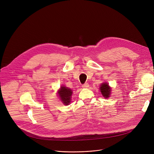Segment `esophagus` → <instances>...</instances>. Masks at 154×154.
I'll return each instance as SVG.
<instances>
[{"mask_svg": "<svg viewBox=\"0 0 154 154\" xmlns=\"http://www.w3.org/2000/svg\"><path fill=\"white\" fill-rule=\"evenodd\" d=\"M89 87V84L88 83H85L82 85L83 88H88Z\"/></svg>", "mask_w": 154, "mask_h": 154, "instance_id": "34e87169", "label": "esophagus"}]
</instances>
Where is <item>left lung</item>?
Instances as JSON below:
<instances>
[{
    "label": "left lung",
    "mask_w": 154,
    "mask_h": 154,
    "mask_svg": "<svg viewBox=\"0 0 154 154\" xmlns=\"http://www.w3.org/2000/svg\"><path fill=\"white\" fill-rule=\"evenodd\" d=\"M100 91L102 95L108 98L110 94V88L109 87V85L107 83H103L100 85Z\"/></svg>",
    "instance_id": "1"
}]
</instances>
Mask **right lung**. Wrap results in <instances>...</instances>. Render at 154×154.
Instances as JSON below:
<instances>
[{
	"instance_id": "1",
	"label": "right lung",
	"mask_w": 154,
	"mask_h": 154,
	"mask_svg": "<svg viewBox=\"0 0 154 154\" xmlns=\"http://www.w3.org/2000/svg\"><path fill=\"white\" fill-rule=\"evenodd\" d=\"M72 90L66 87H61L58 94L60 100L63 102L65 105H68L71 102V97L72 95Z\"/></svg>"
}]
</instances>
